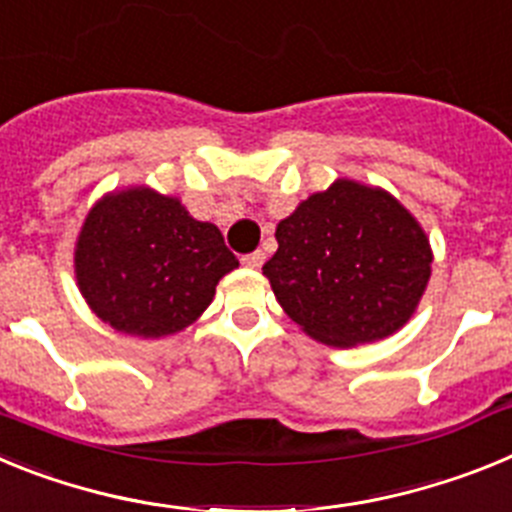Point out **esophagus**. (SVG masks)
<instances>
[{
	"instance_id": "esophagus-1",
	"label": "esophagus",
	"mask_w": 512,
	"mask_h": 512,
	"mask_svg": "<svg viewBox=\"0 0 512 512\" xmlns=\"http://www.w3.org/2000/svg\"><path fill=\"white\" fill-rule=\"evenodd\" d=\"M266 261V253L264 251H253L248 253V256H243L241 264L246 266V269H261V264Z\"/></svg>"
}]
</instances>
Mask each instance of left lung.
<instances>
[{
    "label": "left lung",
    "mask_w": 512,
    "mask_h": 512,
    "mask_svg": "<svg viewBox=\"0 0 512 512\" xmlns=\"http://www.w3.org/2000/svg\"><path fill=\"white\" fill-rule=\"evenodd\" d=\"M277 243L264 277L302 333L325 346L390 338L431 279L433 248L413 212L346 176L279 220Z\"/></svg>",
    "instance_id": "left-lung-1"
}]
</instances>
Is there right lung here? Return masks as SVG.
I'll return each instance as SVG.
<instances>
[{
	"label": "right lung",
	"mask_w": 512,
	"mask_h": 512,
	"mask_svg": "<svg viewBox=\"0 0 512 512\" xmlns=\"http://www.w3.org/2000/svg\"><path fill=\"white\" fill-rule=\"evenodd\" d=\"M238 269L217 225L189 215L179 197L140 187L112 189L81 223L74 274L102 323L138 338L189 328Z\"/></svg>",
	"instance_id": "add662e5"
}]
</instances>
